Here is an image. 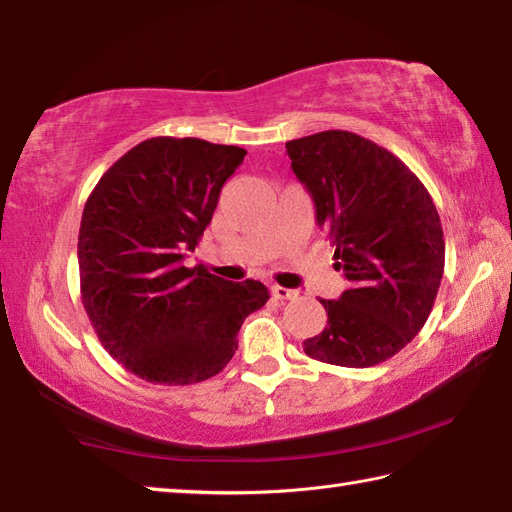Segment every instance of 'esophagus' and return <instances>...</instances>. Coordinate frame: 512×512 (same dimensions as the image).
Returning <instances> with one entry per match:
<instances>
[{
	"mask_svg": "<svg viewBox=\"0 0 512 512\" xmlns=\"http://www.w3.org/2000/svg\"><path fill=\"white\" fill-rule=\"evenodd\" d=\"M271 296H274L276 300H291V298L298 296V291L287 289V287H280V285H274V287H271Z\"/></svg>",
	"mask_w": 512,
	"mask_h": 512,
	"instance_id": "34e87169",
	"label": "esophagus"
}]
</instances>
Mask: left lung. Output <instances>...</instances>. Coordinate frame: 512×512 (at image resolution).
Returning <instances> with one entry per match:
<instances>
[{"label":"left lung","instance_id":"left-lung-1","mask_svg":"<svg viewBox=\"0 0 512 512\" xmlns=\"http://www.w3.org/2000/svg\"><path fill=\"white\" fill-rule=\"evenodd\" d=\"M287 154L336 247L333 267L349 280L340 300H320L327 327L305 340V353L336 367H375L431 314L444 274L440 214L398 156L356 132L287 141Z\"/></svg>","mask_w":512,"mask_h":512}]
</instances>
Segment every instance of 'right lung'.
Segmentation results:
<instances>
[{"instance_id":"obj_1","label":"right lung","mask_w":512,"mask_h":512,"mask_svg":"<svg viewBox=\"0 0 512 512\" xmlns=\"http://www.w3.org/2000/svg\"><path fill=\"white\" fill-rule=\"evenodd\" d=\"M247 150L154 137L125 152L83 207V309L103 349L152 384L203 382L238 349L243 320L269 300L258 280L229 283L183 267Z\"/></svg>"}]
</instances>
